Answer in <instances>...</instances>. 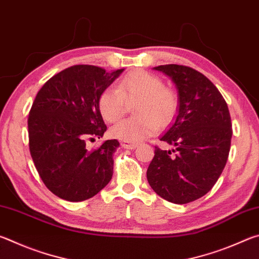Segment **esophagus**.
<instances>
[{"instance_id": "1", "label": "esophagus", "mask_w": 259, "mask_h": 259, "mask_svg": "<svg viewBox=\"0 0 259 259\" xmlns=\"http://www.w3.org/2000/svg\"><path fill=\"white\" fill-rule=\"evenodd\" d=\"M121 146L124 148H129V150H134L138 146V143H134V142H121Z\"/></svg>"}]
</instances>
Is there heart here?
Returning <instances> with one entry per match:
<instances>
[{
	"instance_id": "heart-1",
	"label": "heart",
	"mask_w": 259,
	"mask_h": 259,
	"mask_svg": "<svg viewBox=\"0 0 259 259\" xmlns=\"http://www.w3.org/2000/svg\"><path fill=\"white\" fill-rule=\"evenodd\" d=\"M138 99L135 114L114 124L109 135L122 142H142L154 135L160 126L168 125L176 115L178 100L174 91L164 88L159 76L145 71L128 74L117 83L116 90L108 88L98 99L100 115L106 122H114L123 114L125 100Z\"/></svg>"
}]
</instances>
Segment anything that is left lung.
Segmentation results:
<instances>
[{
  "instance_id": "obj_1",
  "label": "left lung",
  "mask_w": 259,
  "mask_h": 259,
  "mask_svg": "<svg viewBox=\"0 0 259 259\" xmlns=\"http://www.w3.org/2000/svg\"><path fill=\"white\" fill-rule=\"evenodd\" d=\"M153 69L175 83L178 108L160 137L175 150L155 147L147 181L161 198L185 204L207 194L224 170L232 138L229 107L213 83L195 69L175 64Z\"/></svg>"
}]
</instances>
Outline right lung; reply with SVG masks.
Wrapping results in <instances>:
<instances>
[{
  "mask_svg": "<svg viewBox=\"0 0 259 259\" xmlns=\"http://www.w3.org/2000/svg\"><path fill=\"white\" fill-rule=\"evenodd\" d=\"M123 71L75 65L52 76L35 97L28 116L30 155L45 185L60 199L88 200L112 179L119 142L106 140L94 151L85 145L106 131L98 99Z\"/></svg>",
  "mask_w": 259,
  "mask_h": 259,
  "instance_id": "add662e5",
  "label": "right lung"
}]
</instances>
